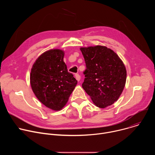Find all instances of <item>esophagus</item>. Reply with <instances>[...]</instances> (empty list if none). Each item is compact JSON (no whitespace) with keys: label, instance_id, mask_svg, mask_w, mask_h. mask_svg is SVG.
Wrapping results in <instances>:
<instances>
[{"label":"esophagus","instance_id":"1","mask_svg":"<svg viewBox=\"0 0 155 155\" xmlns=\"http://www.w3.org/2000/svg\"><path fill=\"white\" fill-rule=\"evenodd\" d=\"M75 77H76V79H77L78 81L80 80L81 77H80V75L78 74H75Z\"/></svg>","mask_w":155,"mask_h":155}]
</instances>
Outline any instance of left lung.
<instances>
[{
  "label": "left lung",
  "mask_w": 155,
  "mask_h": 155,
  "mask_svg": "<svg viewBox=\"0 0 155 155\" xmlns=\"http://www.w3.org/2000/svg\"><path fill=\"white\" fill-rule=\"evenodd\" d=\"M80 50L86 68L83 88L97 107L111 105L118 99L125 86L126 70L123 62L106 47L97 45Z\"/></svg>",
  "instance_id": "8db88e82"
}]
</instances>
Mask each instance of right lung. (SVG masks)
Masks as SVG:
<instances>
[{
	"mask_svg": "<svg viewBox=\"0 0 155 155\" xmlns=\"http://www.w3.org/2000/svg\"><path fill=\"white\" fill-rule=\"evenodd\" d=\"M63 51L55 49L43 53L34 64L31 85L37 99L46 107L59 110L66 104L77 84L68 71Z\"/></svg>",
	"mask_w": 155,
	"mask_h": 155,
	"instance_id": "1",
	"label": "right lung"
}]
</instances>
